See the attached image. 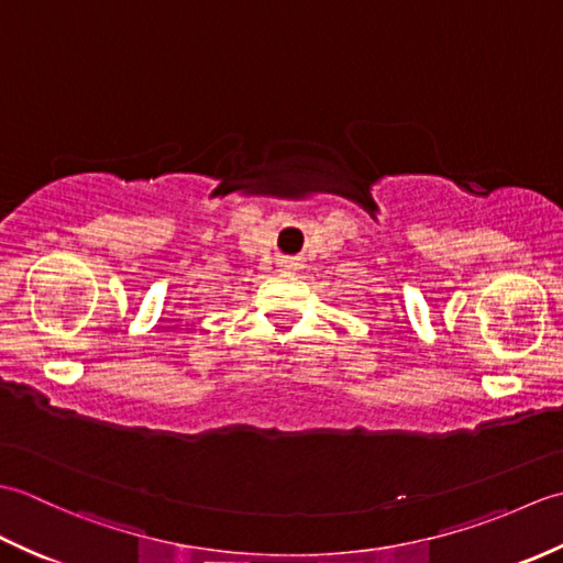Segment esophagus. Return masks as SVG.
Listing matches in <instances>:
<instances>
[{
  "mask_svg": "<svg viewBox=\"0 0 563 563\" xmlns=\"http://www.w3.org/2000/svg\"><path fill=\"white\" fill-rule=\"evenodd\" d=\"M283 266H285V268H295L297 263H295V261H283Z\"/></svg>",
  "mask_w": 563,
  "mask_h": 563,
  "instance_id": "esophagus-1",
  "label": "esophagus"
}]
</instances>
